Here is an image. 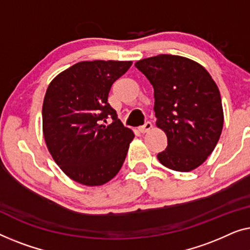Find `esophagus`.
Here are the masks:
<instances>
[{"instance_id":"obj_1","label":"esophagus","mask_w":250,"mask_h":250,"mask_svg":"<svg viewBox=\"0 0 250 250\" xmlns=\"http://www.w3.org/2000/svg\"><path fill=\"white\" fill-rule=\"evenodd\" d=\"M153 128V125H152V124H150V122H146L145 125H142V126H139V131L142 132V133H146V132H148L150 129Z\"/></svg>"}]
</instances>
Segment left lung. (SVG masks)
<instances>
[{"instance_id":"obj_1","label":"left lung","mask_w":250,"mask_h":250,"mask_svg":"<svg viewBox=\"0 0 250 250\" xmlns=\"http://www.w3.org/2000/svg\"><path fill=\"white\" fill-rule=\"evenodd\" d=\"M154 88L156 125L167 137L157 159L171 170L189 172L207 160L223 128L220 90L199 63L160 54L135 63Z\"/></svg>"}]
</instances>
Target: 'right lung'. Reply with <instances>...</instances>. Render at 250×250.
Listing matches in <instances>:
<instances>
[{"instance_id": "right-lung-1", "label": "right lung", "mask_w": 250, "mask_h": 250, "mask_svg": "<svg viewBox=\"0 0 250 250\" xmlns=\"http://www.w3.org/2000/svg\"><path fill=\"white\" fill-rule=\"evenodd\" d=\"M131 61H83L59 73L43 102V133L47 149L73 181L102 186L124 164L133 132L118 119L107 97ZM112 124L105 126L106 119Z\"/></svg>"}]
</instances>
